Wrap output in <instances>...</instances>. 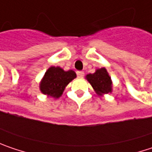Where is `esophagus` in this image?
I'll return each mask as SVG.
<instances>
[{
	"label": "esophagus",
	"mask_w": 152,
	"mask_h": 152,
	"mask_svg": "<svg viewBox=\"0 0 152 152\" xmlns=\"http://www.w3.org/2000/svg\"><path fill=\"white\" fill-rule=\"evenodd\" d=\"M84 75H85L84 72H80V71H78V72H77V76H78V78H83Z\"/></svg>",
	"instance_id": "obj_1"
}]
</instances>
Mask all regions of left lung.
<instances>
[{
  "instance_id": "8db88e82",
  "label": "left lung",
  "mask_w": 152,
  "mask_h": 152,
  "mask_svg": "<svg viewBox=\"0 0 152 152\" xmlns=\"http://www.w3.org/2000/svg\"><path fill=\"white\" fill-rule=\"evenodd\" d=\"M86 80L91 84L93 90L99 96H104L113 92V81L104 67L96 69L95 72L87 74Z\"/></svg>"
}]
</instances>
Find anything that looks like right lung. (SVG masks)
Here are the masks:
<instances>
[{"label": "right lung", "instance_id": "obj_1", "mask_svg": "<svg viewBox=\"0 0 152 152\" xmlns=\"http://www.w3.org/2000/svg\"><path fill=\"white\" fill-rule=\"evenodd\" d=\"M76 77L74 71H65L60 66H50L39 82V90L48 97L59 99L66 86Z\"/></svg>", "mask_w": 152, "mask_h": 152}]
</instances>
